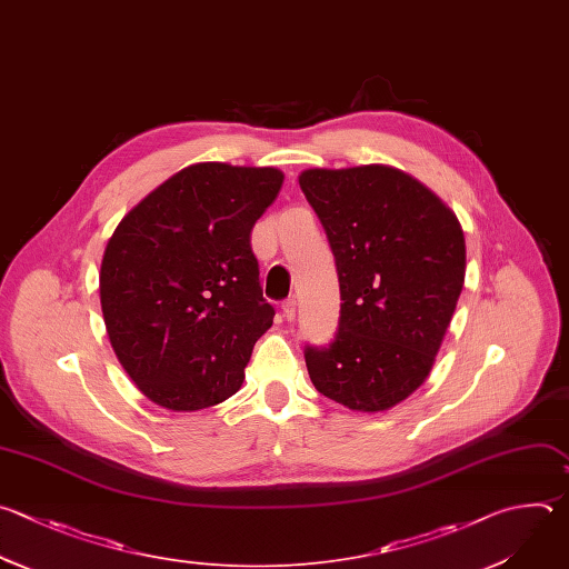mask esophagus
Wrapping results in <instances>:
<instances>
[{
  "label": "esophagus",
  "instance_id": "34e87169",
  "mask_svg": "<svg viewBox=\"0 0 569 569\" xmlns=\"http://www.w3.org/2000/svg\"><path fill=\"white\" fill-rule=\"evenodd\" d=\"M281 315H283L286 321H292L295 315H297V301H295V299L283 301V303H281Z\"/></svg>",
  "mask_w": 569,
  "mask_h": 569
}]
</instances>
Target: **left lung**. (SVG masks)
Wrapping results in <instances>:
<instances>
[{
  "label": "left lung",
  "instance_id": "1",
  "mask_svg": "<svg viewBox=\"0 0 569 569\" xmlns=\"http://www.w3.org/2000/svg\"><path fill=\"white\" fill-rule=\"evenodd\" d=\"M299 184L330 241L343 301L332 343L306 348L308 375L350 411H389L436 363L465 286L462 226L391 164L310 167Z\"/></svg>",
  "mask_w": 569,
  "mask_h": 569
}]
</instances>
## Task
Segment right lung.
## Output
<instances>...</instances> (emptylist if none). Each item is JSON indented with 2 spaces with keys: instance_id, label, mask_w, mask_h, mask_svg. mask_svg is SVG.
Here are the masks:
<instances>
[{
  "instance_id": "obj_1",
  "label": "right lung",
  "mask_w": 569,
  "mask_h": 569,
  "mask_svg": "<svg viewBox=\"0 0 569 569\" xmlns=\"http://www.w3.org/2000/svg\"><path fill=\"white\" fill-rule=\"evenodd\" d=\"M283 184L277 167L194 162L113 230L100 266L111 348L153 405L192 413L232 398L272 326L250 232Z\"/></svg>"
}]
</instances>
